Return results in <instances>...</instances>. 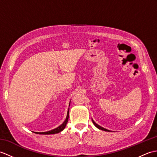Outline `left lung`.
<instances>
[{
    "label": "left lung",
    "instance_id": "1",
    "mask_svg": "<svg viewBox=\"0 0 157 157\" xmlns=\"http://www.w3.org/2000/svg\"><path fill=\"white\" fill-rule=\"evenodd\" d=\"M92 122H93V123H94V124L98 128H99V129H100V130H104V131H108V132H110V130H107V129H105V128H103V127H101V126H99L98 124H97L94 121V120H92Z\"/></svg>",
    "mask_w": 157,
    "mask_h": 157
}]
</instances>
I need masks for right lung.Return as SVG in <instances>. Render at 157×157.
Here are the masks:
<instances>
[{
    "instance_id": "1",
    "label": "right lung",
    "mask_w": 157,
    "mask_h": 157,
    "mask_svg": "<svg viewBox=\"0 0 157 157\" xmlns=\"http://www.w3.org/2000/svg\"><path fill=\"white\" fill-rule=\"evenodd\" d=\"M69 105V106H70ZM69 110H70V108H68V110H67V117L66 119L65 120V121L63 122L62 124H61L59 126H58L57 128H55L53 130H49V131H47V132H33L36 134H57V133H59L60 132H61L62 130H63L65 128V126H66L67 123L68 122V118H69Z\"/></svg>"
}]
</instances>
